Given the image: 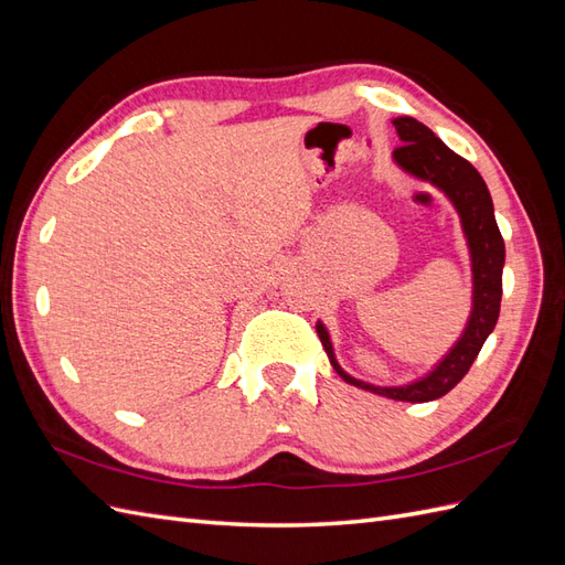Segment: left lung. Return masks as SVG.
Masks as SVG:
<instances>
[{
	"mask_svg": "<svg viewBox=\"0 0 565 565\" xmlns=\"http://www.w3.org/2000/svg\"><path fill=\"white\" fill-rule=\"evenodd\" d=\"M396 134L403 145L394 150V162L408 171L411 177L423 179L437 185L444 195L454 202L460 214L462 234L468 238L472 259V312L466 331L456 341L429 374L423 380L406 386H374L351 377L349 372L337 363L334 345L329 341V331L322 322H317V337H320L324 351L343 382L365 388V392L380 394L394 401L427 403L441 398L444 394L466 377L477 353L482 351L487 337L494 331L501 310V274L505 263V245L494 220V205L487 191V183L468 159L456 154L451 148L434 136V131L413 117L394 119Z\"/></svg>",
	"mask_w": 565,
	"mask_h": 565,
	"instance_id": "8db88e82",
	"label": "left lung"
}]
</instances>
